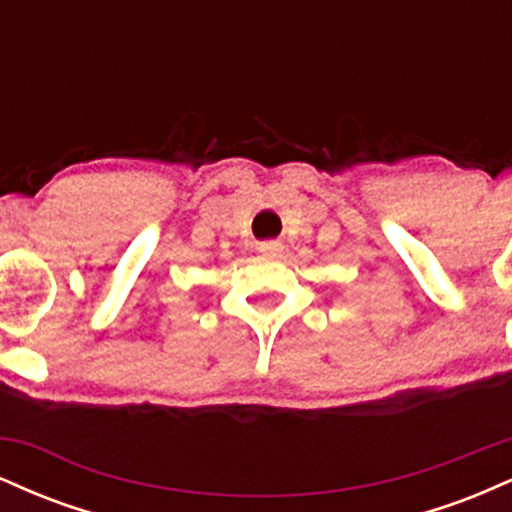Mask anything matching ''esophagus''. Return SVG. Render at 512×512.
Instances as JSON below:
<instances>
[{
	"instance_id": "esophagus-1",
	"label": "esophagus",
	"mask_w": 512,
	"mask_h": 512,
	"mask_svg": "<svg viewBox=\"0 0 512 512\" xmlns=\"http://www.w3.org/2000/svg\"><path fill=\"white\" fill-rule=\"evenodd\" d=\"M257 250L264 252V255H279L284 245L276 243V240H264V243H257Z\"/></svg>"
}]
</instances>
